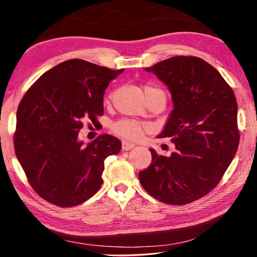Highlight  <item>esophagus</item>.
Segmentation results:
<instances>
[{"label": "esophagus", "instance_id": "34e87169", "mask_svg": "<svg viewBox=\"0 0 257 257\" xmlns=\"http://www.w3.org/2000/svg\"><path fill=\"white\" fill-rule=\"evenodd\" d=\"M135 146H136V144H134V143H130V142H127V141L122 142V150H124V151L133 150Z\"/></svg>", "mask_w": 257, "mask_h": 257}]
</instances>
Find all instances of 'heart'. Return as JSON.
I'll list each match as a JSON object with an SVG mask.
<instances>
[{
  "label": "heart",
  "mask_w": 257,
  "mask_h": 257,
  "mask_svg": "<svg viewBox=\"0 0 257 257\" xmlns=\"http://www.w3.org/2000/svg\"><path fill=\"white\" fill-rule=\"evenodd\" d=\"M144 92L146 96H150V95H162V96L165 97L163 90H161L158 87L145 86ZM113 129H114V132L118 134L119 136L127 139L139 138L143 134V125L137 122V121L133 120L119 121V122H116L113 125Z\"/></svg>",
  "instance_id": "1"
}]
</instances>
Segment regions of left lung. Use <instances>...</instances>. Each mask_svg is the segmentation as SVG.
<instances>
[{
  "label": "left lung",
  "mask_w": 257,
  "mask_h": 257,
  "mask_svg": "<svg viewBox=\"0 0 257 257\" xmlns=\"http://www.w3.org/2000/svg\"><path fill=\"white\" fill-rule=\"evenodd\" d=\"M168 87L173 110L158 138H169L170 156L150 149L152 163L138 173L159 201L185 205L215 188L239 145L237 101L215 68L196 56H175L145 68Z\"/></svg>",
  "instance_id": "1"
}]
</instances>
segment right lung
<instances>
[{
  "label": "right lung",
  "mask_w": 257,
  "mask_h": 257,
  "mask_svg": "<svg viewBox=\"0 0 257 257\" xmlns=\"http://www.w3.org/2000/svg\"><path fill=\"white\" fill-rule=\"evenodd\" d=\"M123 69L72 59L38 78L17 111L15 151L30 186L61 207L90 198L103 184L104 160L118 154L121 142L102 135L89 144L78 139L84 119L95 122L103 96Z\"/></svg>",
  "instance_id": "1"
}]
</instances>
